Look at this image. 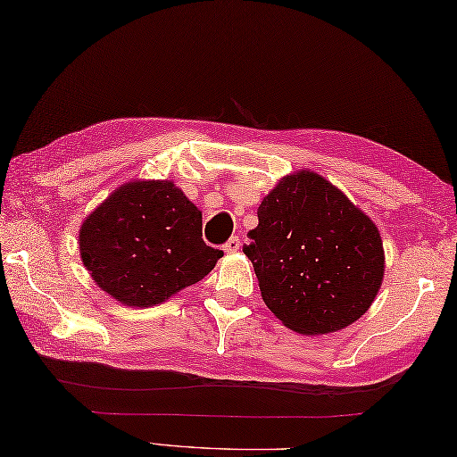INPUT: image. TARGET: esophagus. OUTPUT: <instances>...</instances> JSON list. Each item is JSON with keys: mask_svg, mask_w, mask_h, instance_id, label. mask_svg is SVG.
Instances as JSON below:
<instances>
[{"mask_svg": "<svg viewBox=\"0 0 457 457\" xmlns=\"http://www.w3.org/2000/svg\"><path fill=\"white\" fill-rule=\"evenodd\" d=\"M239 245H241V241L237 237H231V239H228V244L223 245V251L231 255V253H236V251L239 249Z\"/></svg>", "mask_w": 457, "mask_h": 457, "instance_id": "34e87169", "label": "esophagus"}]
</instances>
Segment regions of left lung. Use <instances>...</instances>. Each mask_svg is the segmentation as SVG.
<instances>
[{
	"instance_id": "1",
	"label": "left lung",
	"mask_w": 457,
	"mask_h": 457,
	"mask_svg": "<svg viewBox=\"0 0 457 457\" xmlns=\"http://www.w3.org/2000/svg\"><path fill=\"white\" fill-rule=\"evenodd\" d=\"M244 253L261 296L288 329L322 336L361 318L383 285L377 226L322 174L300 169L261 202Z\"/></svg>"
}]
</instances>
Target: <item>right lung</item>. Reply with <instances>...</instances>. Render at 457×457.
I'll list each match as a JSON object with an SVG mask.
<instances>
[{
  "label": "right lung",
  "mask_w": 457,
  "mask_h": 457,
  "mask_svg": "<svg viewBox=\"0 0 457 457\" xmlns=\"http://www.w3.org/2000/svg\"><path fill=\"white\" fill-rule=\"evenodd\" d=\"M84 267L123 306L149 308L196 285L223 255L204 244L202 212L172 180H129L79 231Z\"/></svg>",
  "instance_id": "obj_1"
}]
</instances>
